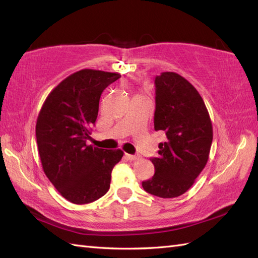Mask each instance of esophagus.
<instances>
[{"mask_svg": "<svg viewBox=\"0 0 258 258\" xmlns=\"http://www.w3.org/2000/svg\"><path fill=\"white\" fill-rule=\"evenodd\" d=\"M125 157L127 158L128 161H135V160H138V156H136V155H132V154H127V153H126V154H125Z\"/></svg>", "mask_w": 258, "mask_h": 258, "instance_id": "obj_1", "label": "esophagus"}]
</instances>
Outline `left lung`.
<instances>
[{
    "instance_id": "8db88e82",
    "label": "left lung",
    "mask_w": 258,
    "mask_h": 258,
    "mask_svg": "<svg viewBox=\"0 0 258 258\" xmlns=\"http://www.w3.org/2000/svg\"><path fill=\"white\" fill-rule=\"evenodd\" d=\"M154 83V128L165 133L166 142L151 158L154 176L142 186L152 195L173 199L184 194L205 167L213 127L200 93L183 76L163 72Z\"/></svg>"
}]
</instances>
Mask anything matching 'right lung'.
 <instances>
[{
  "instance_id": "add662e5",
  "label": "right lung",
  "mask_w": 258,
  "mask_h": 258,
  "mask_svg": "<svg viewBox=\"0 0 258 258\" xmlns=\"http://www.w3.org/2000/svg\"><path fill=\"white\" fill-rule=\"evenodd\" d=\"M117 73L81 70L63 80L43 104L36 120V142L47 178L74 204H89L106 194L120 150L87 145L103 91Z\"/></svg>"
}]
</instances>
